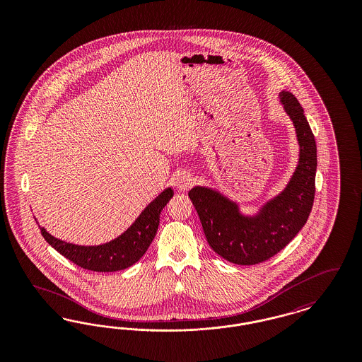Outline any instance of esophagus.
Returning <instances> with one entry per match:
<instances>
[{"mask_svg":"<svg viewBox=\"0 0 362 362\" xmlns=\"http://www.w3.org/2000/svg\"><path fill=\"white\" fill-rule=\"evenodd\" d=\"M175 185H176V189H180V191L189 189L192 185V176L189 173H179L175 177Z\"/></svg>","mask_w":362,"mask_h":362,"instance_id":"obj_1","label":"esophagus"}]
</instances>
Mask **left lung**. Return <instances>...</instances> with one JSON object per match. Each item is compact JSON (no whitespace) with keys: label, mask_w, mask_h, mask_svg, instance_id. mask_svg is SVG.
<instances>
[{"label":"left lung","mask_w":362,"mask_h":362,"mask_svg":"<svg viewBox=\"0 0 362 362\" xmlns=\"http://www.w3.org/2000/svg\"><path fill=\"white\" fill-rule=\"evenodd\" d=\"M279 96L294 123L300 144V161L286 189L255 217L241 216L236 204L214 189H189V199L209 245L235 264L251 266L273 258L305 225L313 205L317 165L315 136L296 96L285 90Z\"/></svg>","instance_id":"8db88e82"}]
</instances>
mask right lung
<instances>
[{
	"instance_id": "obj_1",
	"label": "right lung",
	"mask_w": 362,
	"mask_h": 362,
	"mask_svg": "<svg viewBox=\"0 0 362 362\" xmlns=\"http://www.w3.org/2000/svg\"><path fill=\"white\" fill-rule=\"evenodd\" d=\"M171 187L164 189L139 214L136 223L115 240L102 245H76L55 239L45 228L40 233L61 255L77 266L98 273H111L127 269L138 262L155 239L163 207L173 198Z\"/></svg>"
}]
</instances>
